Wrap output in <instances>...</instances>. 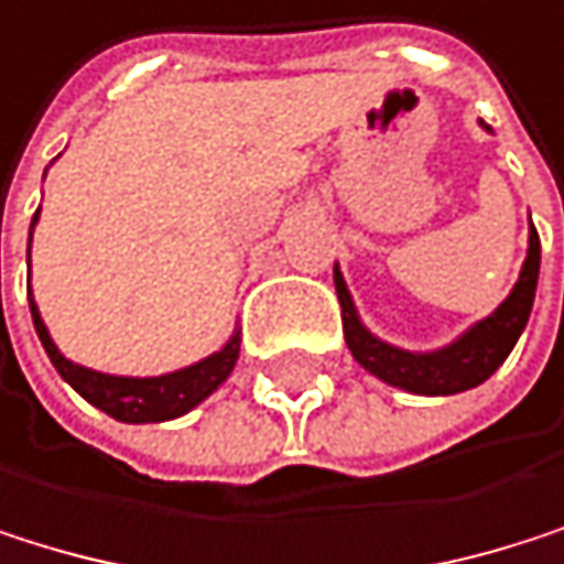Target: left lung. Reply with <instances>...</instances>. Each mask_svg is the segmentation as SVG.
<instances>
[{"instance_id": "obj_1", "label": "left lung", "mask_w": 564, "mask_h": 564, "mask_svg": "<svg viewBox=\"0 0 564 564\" xmlns=\"http://www.w3.org/2000/svg\"><path fill=\"white\" fill-rule=\"evenodd\" d=\"M539 263H542V243H539V234L532 227L529 257H525V267H521V276H518L514 291L508 294V301L491 317H485L478 327H471L465 337H458L452 347L434 350V354H408V350H398V347L371 337L354 314L350 294L344 288V276L334 270L340 321H344V340H347V347H350V354L360 368H368L371 375H378L381 381H388L394 388H404L414 394L468 391L498 371V365L511 354L518 334L525 330L529 314H532V301H535V284H539Z\"/></svg>"}]
</instances>
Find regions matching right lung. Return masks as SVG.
Listing matches in <instances>:
<instances>
[{
  "instance_id": "right-lung-1",
  "label": "right lung",
  "mask_w": 564,
  "mask_h": 564,
  "mask_svg": "<svg viewBox=\"0 0 564 564\" xmlns=\"http://www.w3.org/2000/svg\"><path fill=\"white\" fill-rule=\"evenodd\" d=\"M35 217H32V224H35ZM29 311H32L35 334H39V340H43L53 368L89 404H96L109 417L127 421V424L170 421V417L186 414L189 408H196L199 401H204L207 394H214L227 381V375L237 365V354H240V337L234 334V340L224 350L210 354L207 360H199V365H193V368H183V371H173L163 378H112V375H99V371H89V368H79V365H73V360H66L59 354V347L53 344L32 297H29Z\"/></svg>"
}]
</instances>
